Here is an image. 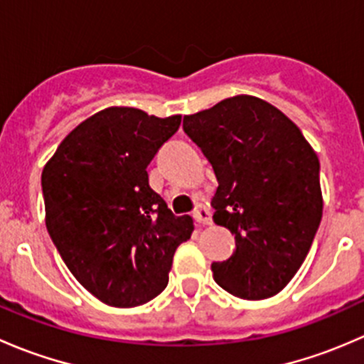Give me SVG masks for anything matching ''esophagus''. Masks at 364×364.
Masks as SVG:
<instances>
[{
  "mask_svg": "<svg viewBox=\"0 0 364 364\" xmlns=\"http://www.w3.org/2000/svg\"><path fill=\"white\" fill-rule=\"evenodd\" d=\"M193 218L199 225H211V213L205 205H197V209L193 211Z\"/></svg>",
  "mask_w": 364,
  "mask_h": 364,
  "instance_id": "obj_1",
  "label": "esophagus"
}]
</instances>
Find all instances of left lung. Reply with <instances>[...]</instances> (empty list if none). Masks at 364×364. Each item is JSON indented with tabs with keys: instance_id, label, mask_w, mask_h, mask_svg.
Here are the masks:
<instances>
[{
	"instance_id": "1",
	"label": "left lung",
	"mask_w": 364,
	"mask_h": 364,
	"mask_svg": "<svg viewBox=\"0 0 364 364\" xmlns=\"http://www.w3.org/2000/svg\"><path fill=\"white\" fill-rule=\"evenodd\" d=\"M183 130L218 179L213 220L236 240L229 259L211 264L213 278L243 299L278 294L322 218L317 153L284 112L250 95L185 116Z\"/></svg>"
}]
</instances>
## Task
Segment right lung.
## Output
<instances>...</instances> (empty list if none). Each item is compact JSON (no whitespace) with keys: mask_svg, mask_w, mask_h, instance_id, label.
I'll use <instances>...</instances> for the list:
<instances>
[{"mask_svg":"<svg viewBox=\"0 0 364 364\" xmlns=\"http://www.w3.org/2000/svg\"><path fill=\"white\" fill-rule=\"evenodd\" d=\"M181 116L107 107L77 124L42 171L46 225L70 273L117 308L167 287L176 248L193 220L176 216L149 186L148 165Z\"/></svg>","mask_w":364,"mask_h":364,"instance_id":"right-lung-1","label":"right lung"}]
</instances>
